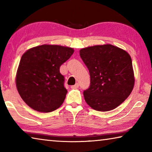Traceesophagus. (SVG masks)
<instances>
[{"instance_id": "34e87169", "label": "esophagus", "mask_w": 152, "mask_h": 152, "mask_svg": "<svg viewBox=\"0 0 152 152\" xmlns=\"http://www.w3.org/2000/svg\"><path fill=\"white\" fill-rule=\"evenodd\" d=\"M79 87V84L78 83H76L73 86H71V88L72 89H76V88H78Z\"/></svg>"}]
</instances>
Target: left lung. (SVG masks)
Returning a JSON list of instances; mask_svg holds the SVG:
<instances>
[{
	"mask_svg": "<svg viewBox=\"0 0 152 152\" xmlns=\"http://www.w3.org/2000/svg\"><path fill=\"white\" fill-rule=\"evenodd\" d=\"M80 56L91 76V85L83 92L86 103L104 112L124 102L135 84L132 58L127 51L105 44L82 48Z\"/></svg>",
	"mask_w": 152,
	"mask_h": 152,
	"instance_id": "left-lung-1",
	"label": "left lung"
}]
</instances>
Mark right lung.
I'll use <instances>...</instances> for the list:
<instances>
[{
    "mask_svg": "<svg viewBox=\"0 0 152 152\" xmlns=\"http://www.w3.org/2000/svg\"><path fill=\"white\" fill-rule=\"evenodd\" d=\"M74 49L44 44L23 54L16 74V86L23 101L33 110L49 113L58 109L67 90L61 65L73 54Z\"/></svg>",
    "mask_w": 152,
    "mask_h": 152,
    "instance_id": "1",
    "label": "right lung"
}]
</instances>
